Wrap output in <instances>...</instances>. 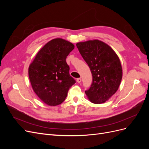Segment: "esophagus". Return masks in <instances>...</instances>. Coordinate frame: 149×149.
<instances>
[{"mask_svg": "<svg viewBox=\"0 0 149 149\" xmlns=\"http://www.w3.org/2000/svg\"><path fill=\"white\" fill-rule=\"evenodd\" d=\"M76 81L80 83L81 82V78H77V79H76Z\"/></svg>", "mask_w": 149, "mask_h": 149, "instance_id": "obj_1", "label": "esophagus"}]
</instances>
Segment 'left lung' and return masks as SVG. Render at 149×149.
I'll use <instances>...</instances> for the list:
<instances>
[{
	"label": "left lung",
	"instance_id": "1",
	"mask_svg": "<svg viewBox=\"0 0 149 149\" xmlns=\"http://www.w3.org/2000/svg\"><path fill=\"white\" fill-rule=\"evenodd\" d=\"M93 76L91 87L85 91L94 104L107 101L116 93L123 78L119 58L110 46L99 40L76 43Z\"/></svg>",
	"mask_w": 149,
	"mask_h": 149
}]
</instances>
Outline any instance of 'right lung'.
<instances>
[{"mask_svg": "<svg viewBox=\"0 0 149 149\" xmlns=\"http://www.w3.org/2000/svg\"><path fill=\"white\" fill-rule=\"evenodd\" d=\"M74 48V45L67 40L53 39L41 48L29 66V76L33 90L48 106L61 104L76 83L70 75L66 61Z\"/></svg>", "mask_w": 149, "mask_h": 149, "instance_id": "1", "label": "right lung"}]
</instances>
